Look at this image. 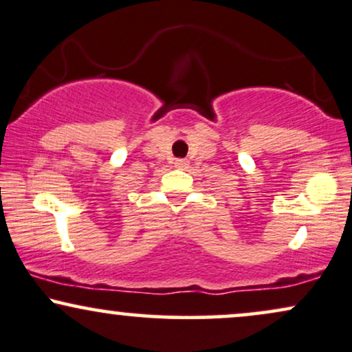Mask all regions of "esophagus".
Wrapping results in <instances>:
<instances>
[{
	"label": "esophagus",
	"mask_w": 352,
	"mask_h": 352,
	"mask_svg": "<svg viewBox=\"0 0 352 352\" xmlns=\"http://www.w3.org/2000/svg\"><path fill=\"white\" fill-rule=\"evenodd\" d=\"M175 167L177 168H187L188 167V160L187 159H175Z\"/></svg>",
	"instance_id": "34e87169"
}]
</instances>
